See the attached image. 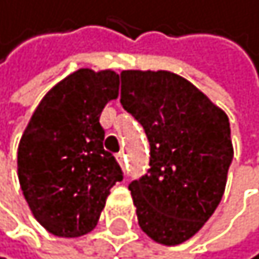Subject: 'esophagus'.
Instances as JSON below:
<instances>
[{
  "label": "esophagus",
  "mask_w": 259,
  "mask_h": 259,
  "mask_svg": "<svg viewBox=\"0 0 259 259\" xmlns=\"http://www.w3.org/2000/svg\"><path fill=\"white\" fill-rule=\"evenodd\" d=\"M117 161H119V165H120L122 168H127V155H125L124 152H120V153L117 155Z\"/></svg>",
  "instance_id": "obj_1"
}]
</instances>
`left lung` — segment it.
I'll list each match as a JSON object with an SVG mask.
<instances>
[{"mask_svg": "<svg viewBox=\"0 0 259 259\" xmlns=\"http://www.w3.org/2000/svg\"><path fill=\"white\" fill-rule=\"evenodd\" d=\"M120 81V104L150 142V169L128 184L139 225L156 243L180 245L224 196L233 158L229 117L176 73L125 70Z\"/></svg>", "mask_w": 259, "mask_h": 259, "instance_id": "1", "label": "left lung"}]
</instances>
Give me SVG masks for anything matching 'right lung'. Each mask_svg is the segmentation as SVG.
<instances>
[{
	"label": "right lung",
	"instance_id": "add662e5",
	"mask_svg": "<svg viewBox=\"0 0 259 259\" xmlns=\"http://www.w3.org/2000/svg\"><path fill=\"white\" fill-rule=\"evenodd\" d=\"M119 94L112 70L79 68L37 106L17 148V176L30 210L52 235L75 238L96 227L111 188L122 181L106 152L99 116Z\"/></svg>",
	"mask_w": 259,
	"mask_h": 259
}]
</instances>
